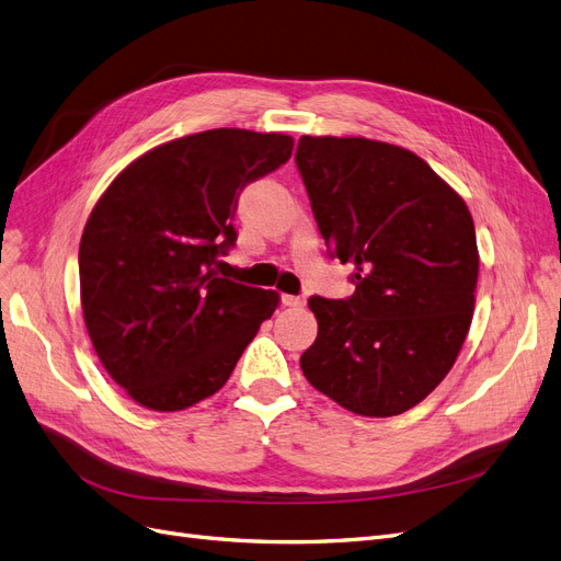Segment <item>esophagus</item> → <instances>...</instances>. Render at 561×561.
Returning a JSON list of instances; mask_svg holds the SVG:
<instances>
[{"label":"esophagus","mask_w":561,"mask_h":561,"mask_svg":"<svg viewBox=\"0 0 561 561\" xmlns=\"http://www.w3.org/2000/svg\"><path fill=\"white\" fill-rule=\"evenodd\" d=\"M282 302L286 307H305V298L300 296H282Z\"/></svg>","instance_id":"esophagus-1"}]
</instances>
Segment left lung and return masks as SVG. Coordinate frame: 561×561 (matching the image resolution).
<instances>
[{
    "mask_svg": "<svg viewBox=\"0 0 561 561\" xmlns=\"http://www.w3.org/2000/svg\"><path fill=\"white\" fill-rule=\"evenodd\" d=\"M296 163L328 249L356 267L348 300L309 298L319 335L302 375L358 416H398L444 381L467 340L479 282L469 207L400 145L302 136Z\"/></svg>",
    "mask_w": 561,
    "mask_h": 561,
    "instance_id": "8db88e82",
    "label": "left lung"
}]
</instances>
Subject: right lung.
Instances as JSON below:
<instances>
[{
	"mask_svg": "<svg viewBox=\"0 0 561 561\" xmlns=\"http://www.w3.org/2000/svg\"><path fill=\"white\" fill-rule=\"evenodd\" d=\"M294 152L286 134L210 129L161 142L101 194L80 238V305L101 365L152 411L215 396L279 305L217 275L247 182Z\"/></svg>",
	"mask_w": 561,
	"mask_h": 561,
	"instance_id": "right-lung-1",
	"label": "right lung"
}]
</instances>
